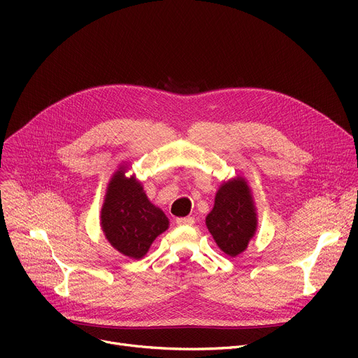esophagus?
Returning <instances> with one entry per match:
<instances>
[{
  "instance_id": "1",
  "label": "esophagus",
  "mask_w": 358,
  "mask_h": 358,
  "mask_svg": "<svg viewBox=\"0 0 358 358\" xmlns=\"http://www.w3.org/2000/svg\"><path fill=\"white\" fill-rule=\"evenodd\" d=\"M193 223H194V219L192 216L178 217L177 219V224H180V227H184V224H193Z\"/></svg>"
}]
</instances>
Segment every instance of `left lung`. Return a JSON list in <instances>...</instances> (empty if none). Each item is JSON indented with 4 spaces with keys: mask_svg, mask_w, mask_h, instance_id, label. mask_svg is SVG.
<instances>
[{
    "mask_svg": "<svg viewBox=\"0 0 358 358\" xmlns=\"http://www.w3.org/2000/svg\"><path fill=\"white\" fill-rule=\"evenodd\" d=\"M206 224L224 254L236 257L245 251L257 229V215L245 181L238 178L220 187Z\"/></svg>",
    "mask_w": 358,
    "mask_h": 358,
    "instance_id": "left-lung-1",
    "label": "left lung"
}]
</instances>
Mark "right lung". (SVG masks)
I'll list each match as a JSON object with an SVG mask.
<instances>
[{"mask_svg": "<svg viewBox=\"0 0 358 358\" xmlns=\"http://www.w3.org/2000/svg\"><path fill=\"white\" fill-rule=\"evenodd\" d=\"M101 228L108 242L123 255L142 258L155 238L166 231L168 219L150 203L141 182L123 169L111 178L101 209Z\"/></svg>", "mask_w": 358, "mask_h": 358, "instance_id": "obj_1", "label": "right lung"}]
</instances>
